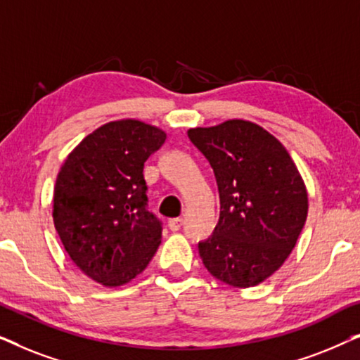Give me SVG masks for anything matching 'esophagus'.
I'll use <instances>...</instances> for the list:
<instances>
[{"label": "esophagus", "instance_id": "1", "mask_svg": "<svg viewBox=\"0 0 360 360\" xmlns=\"http://www.w3.org/2000/svg\"><path fill=\"white\" fill-rule=\"evenodd\" d=\"M181 224H184V219H181V218H172V219H169V228L172 231H179L181 228Z\"/></svg>", "mask_w": 360, "mask_h": 360}]
</instances>
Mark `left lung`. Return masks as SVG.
I'll list each match as a JSON object with an SVG mask.
<instances>
[{
  "instance_id": "1",
  "label": "left lung",
  "mask_w": 360,
  "mask_h": 360,
  "mask_svg": "<svg viewBox=\"0 0 360 360\" xmlns=\"http://www.w3.org/2000/svg\"><path fill=\"white\" fill-rule=\"evenodd\" d=\"M188 137L214 172L219 221L198 244L214 278L255 287L282 267L308 214V193L292 157L262 126L229 120L191 127Z\"/></svg>"
}]
</instances>
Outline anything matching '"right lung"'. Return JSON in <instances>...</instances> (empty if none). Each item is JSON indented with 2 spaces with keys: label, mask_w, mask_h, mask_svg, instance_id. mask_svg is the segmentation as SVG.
<instances>
[{
  "label": "right lung",
  "mask_w": 360,
  "mask_h": 360,
  "mask_svg": "<svg viewBox=\"0 0 360 360\" xmlns=\"http://www.w3.org/2000/svg\"><path fill=\"white\" fill-rule=\"evenodd\" d=\"M165 131L137 120L106 122L60 167L52 218L67 254L105 287L136 278L154 257L162 224L147 210L144 162Z\"/></svg>",
  "instance_id": "obj_1"
}]
</instances>
